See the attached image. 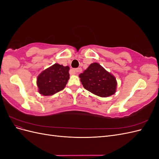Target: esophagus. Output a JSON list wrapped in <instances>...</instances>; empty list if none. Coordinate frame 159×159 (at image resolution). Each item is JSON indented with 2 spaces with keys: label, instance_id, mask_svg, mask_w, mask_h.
<instances>
[{
  "label": "esophagus",
  "instance_id": "34e87169",
  "mask_svg": "<svg viewBox=\"0 0 159 159\" xmlns=\"http://www.w3.org/2000/svg\"><path fill=\"white\" fill-rule=\"evenodd\" d=\"M71 70L75 74H78L79 72H80L81 71V68H76V69H72Z\"/></svg>",
  "mask_w": 159,
  "mask_h": 159
}]
</instances>
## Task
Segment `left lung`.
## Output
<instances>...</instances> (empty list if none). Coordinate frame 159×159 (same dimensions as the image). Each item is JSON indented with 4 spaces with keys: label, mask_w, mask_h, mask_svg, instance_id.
I'll use <instances>...</instances> for the list:
<instances>
[{
    "label": "left lung",
    "mask_w": 159,
    "mask_h": 159,
    "mask_svg": "<svg viewBox=\"0 0 159 159\" xmlns=\"http://www.w3.org/2000/svg\"><path fill=\"white\" fill-rule=\"evenodd\" d=\"M79 77L84 88L94 95L106 98L116 92L115 77L96 62L91 64Z\"/></svg>",
    "instance_id": "left-lung-1"
}]
</instances>
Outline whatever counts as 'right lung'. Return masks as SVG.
<instances>
[{"label":"right lung","mask_w":159,"mask_h":159,"mask_svg":"<svg viewBox=\"0 0 159 159\" xmlns=\"http://www.w3.org/2000/svg\"><path fill=\"white\" fill-rule=\"evenodd\" d=\"M69 66L54 64L38 75L36 84L42 95H52L64 89L70 78Z\"/></svg>","instance_id":"add662e5"}]
</instances>
